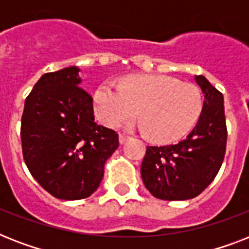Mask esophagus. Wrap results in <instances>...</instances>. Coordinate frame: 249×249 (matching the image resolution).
<instances>
[{"label": "esophagus", "mask_w": 249, "mask_h": 249, "mask_svg": "<svg viewBox=\"0 0 249 249\" xmlns=\"http://www.w3.org/2000/svg\"><path fill=\"white\" fill-rule=\"evenodd\" d=\"M126 141H129L128 136H124V134H120V136H119V142H120V144H124Z\"/></svg>", "instance_id": "34e87169"}]
</instances>
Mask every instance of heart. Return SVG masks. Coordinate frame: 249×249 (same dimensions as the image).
I'll return each instance as SVG.
<instances>
[{"label": "heart", "mask_w": 249, "mask_h": 249, "mask_svg": "<svg viewBox=\"0 0 249 249\" xmlns=\"http://www.w3.org/2000/svg\"><path fill=\"white\" fill-rule=\"evenodd\" d=\"M203 95L197 86L165 75H132L120 85L105 81L93 94V111L108 128L140 113L142 132L159 143L187 136L203 112Z\"/></svg>", "instance_id": "b5f03b06"}]
</instances>
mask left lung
<instances>
[{
	"instance_id": "left-lung-1",
	"label": "left lung",
	"mask_w": 249,
	"mask_h": 249,
	"mask_svg": "<svg viewBox=\"0 0 249 249\" xmlns=\"http://www.w3.org/2000/svg\"><path fill=\"white\" fill-rule=\"evenodd\" d=\"M204 94L201 116L185 140L169 146H147L141 165L146 189L161 200L197 196L218 173L226 150L224 95L204 76H195Z\"/></svg>"
}]
</instances>
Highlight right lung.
I'll list each match as a JSON object with an SVG mask.
<instances>
[{
	"label": "right lung",
	"instance_id": "obj_1",
	"mask_svg": "<svg viewBox=\"0 0 249 249\" xmlns=\"http://www.w3.org/2000/svg\"><path fill=\"white\" fill-rule=\"evenodd\" d=\"M76 66L40 77L21 116L23 158L33 178L53 196L79 200L101 185L119 137L94 119L93 98L80 88Z\"/></svg>",
	"mask_w": 249,
	"mask_h": 249
}]
</instances>
